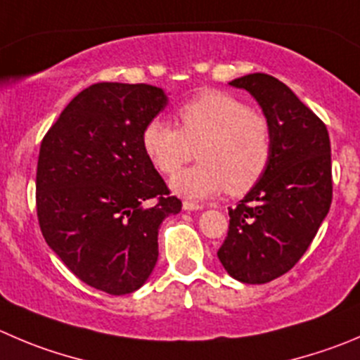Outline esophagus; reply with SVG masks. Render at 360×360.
<instances>
[{"instance_id": "34e87169", "label": "esophagus", "mask_w": 360, "mask_h": 360, "mask_svg": "<svg viewBox=\"0 0 360 360\" xmlns=\"http://www.w3.org/2000/svg\"><path fill=\"white\" fill-rule=\"evenodd\" d=\"M201 208H203V205L196 203V201H184V210L191 212V210H201Z\"/></svg>"}]
</instances>
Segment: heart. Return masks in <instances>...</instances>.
Returning a JSON list of instances; mask_svg holds the SVG:
<instances>
[{"label":"heart","instance_id":"obj_1","mask_svg":"<svg viewBox=\"0 0 360 360\" xmlns=\"http://www.w3.org/2000/svg\"><path fill=\"white\" fill-rule=\"evenodd\" d=\"M180 129L152 118L141 132V146L162 174L176 173L198 153L200 164L184 169L171 187L187 198L249 193L272 157V127L265 115L233 95L207 90L176 109Z\"/></svg>","mask_w":360,"mask_h":360}]
</instances>
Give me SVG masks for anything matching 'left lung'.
Wrapping results in <instances>:
<instances>
[{
    "label": "left lung",
    "instance_id": "1",
    "mask_svg": "<svg viewBox=\"0 0 360 360\" xmlns=\"http://www.w3.org/2000/svg\"><path fill=\"white\" fill-rule=\"evenodd\" d=\"M258 101L272 127V157L259 182L229 208L217 256L226 272L263 285L295 266L332 203L330 139L325 123L269 74L231 81Z\"/></svg>",
    "mask_w": 360,
    "mask_h": 360
}]
</instances>
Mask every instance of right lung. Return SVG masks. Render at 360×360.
<instances>
[{
	"mask_svg": "<svg viewBox=\"0 0 360 360\" xmlns=\"http://www.w3.org/2000/svg\"><path fill=\"white\" fill-rule=\"evenodd\" d=\"M164 105L152 84H91L40 143V231L75 277L109 295L145 285L160 222L182 210L141 146L143 127Z\"/></svg>",
	"mask_w": 360,
	"mask_h": 360,
	"instance_id": "add662e5",
	"label": "right lung"
}]
</instances>
